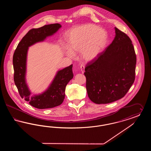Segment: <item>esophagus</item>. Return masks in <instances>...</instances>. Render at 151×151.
<instances>
[{
  "instance_id": "34e87169",
  "label": "esophagus",
  "mask_w": 151,
  "mask_h": 151,
  "mask_svg": "<svg viewBox=\"0 0 151 151\" xmlns=\"http://www.w3.org/2000/svg\"><path fill=\"white\" fill-rule=\"evenodd\" d=\"M80 70H81V72L83 73H84V65H81L80 66Z\"/></svg>"
}]
</instances>
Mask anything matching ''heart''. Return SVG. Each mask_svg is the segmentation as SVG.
<instances>
[{"mask_svg":"<svg viewBox=\"0 0 151 151\" xmlns=\"http://www.w3.org/2000/svg\"><path fill=\"white\" fill-rule=\"evenodd\" d=\"M107 37L104 29L92 24L75 27L65 33V41L68 48L65 54L68 57L73 58L75 52H81V57L84 60L91 62L103 50Z\"/></svg>","mask_w":151,"mask_h":151,"instance_id":"b5f03b06","label":"heart"}]
</instances>
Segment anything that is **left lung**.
<instances>
[{
	"instance_id": "left-lung-1",
	"label": "left lung",
	"mask_w": 151,
	"mask_h": 151,
	"mask_svg": "<svg viewBox=\"0 0 151 151\" xmlns=\"http://www.w3.org/2000/svg\"><path fill=\"white\" fill-rule=\"evenodd\" d=\"M114 29L113 42L85 68L88 96L97 104L122 99L135 80L137 57L132 41Z\"/></svg>"
}]
</instances>
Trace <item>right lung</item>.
Wrapping results in <instances>:
<instances>
[{"label":"right lung","mask_w":151,"mask_h":151,"mask_svg":"<svg viewBox=\"0 0 151 151\" xmlns=\"http://www.w3.org/2000/svg\"><path fill=\"white\" fill-rule=\"evenodd\" d=\"M60 24H52L32 29L18 44L13 57L14 84L22 99L35 108L44 109L54 108L62 104L65 98V87L73 78L72 65L58 70L47 89L41 93L32 94L28 86L27 75V56L29 47L43 42L61 28Z\"/></svg>","instance_id":"right-lung-1"}]
</instances>
